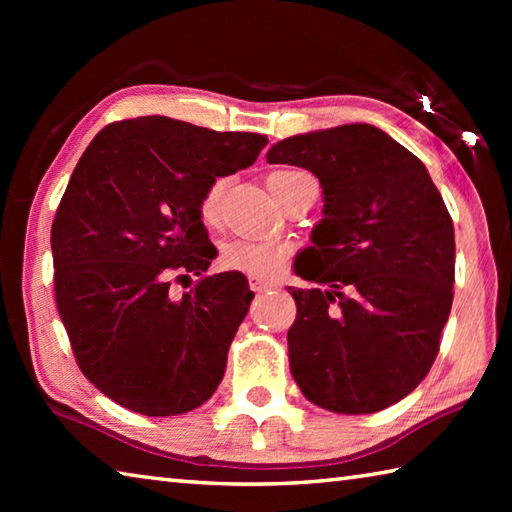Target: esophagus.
<instances>
[{"instance_id":"34e87169","label":"esophagus","mask_w":512,"mask_h":512,"mask_svg":"<svg viewBox=\"0 0 512 512\" xmlns=\"http://www.w3.org/2000/svg\"><path fill=\"white\" fill-rule=\"evenodd\" d=\"M248 287L253 291H266V289H273L275 284L264 280V277H257V275H248Z\"/></svg>"}]
</instances>
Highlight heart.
Here are the masks:
<instances>
[{"instance_id":"obj_1","label":"heart","mask_w":512,"mask_h":512,"mask_svg":"<svg viewBox=\"0 0 512 512\" xmlns=\"http://www.w3.org/2000/svg\"><path fill=\"white\" fill-rule=\"evenodd\" d=\"M305 171L296 169H277L266 176V185L275 194L280 185L287 183L293 176ZM225 180L216 178L198 201V216L205 225H214L219 221L221 198H223ZM291 255V246L284 241H250V239H232L221 248V266L228 271H239L257 277H273L282 271L284 262Z\"/></svg>"}]
</instances>
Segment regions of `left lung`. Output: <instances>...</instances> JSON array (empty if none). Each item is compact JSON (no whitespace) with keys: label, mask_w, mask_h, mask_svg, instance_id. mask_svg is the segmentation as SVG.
Returning <instances> with one entry per match:
<instances>
[{"label":"left lung","mask_w":512,"mask_h":512,"mask_svg":"<svg viewBox=\"0 0 512 512\" xmlns=\"http://www.w3.org/2000/svg\"><path fill=\"white\" fill-rule=\"evenodd\" d=\"M271 164L314 173L323 219L293 289L291 375L309 402L334 413H375L427 377L454 300V223L429 171L370 124L293 135Z\"/></svg>","instance_id":"left-lung-1"}]
</instances>
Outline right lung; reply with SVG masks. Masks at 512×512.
<instances>
[{
	"mask_svg": "<svg viewBox=\"0 0 512 512\" xmlns=\"http://www.w3.org/2000/svg\"><path fill=\"white\" fill-rule=\"evenodd\" d=\"M266 144L153 115L106 126L76 164L51 225L56 305L83 375L128 411L187 413L221 384L255 293L237 271L205 275L198 201ZM189 274L202 280L176 299Z\"/></svg>",
	"mask_w": 512,
	"mask_h": 512,
	"instance_id": "right-lung-1",
	"label": "right lung"
}]
</instances>
